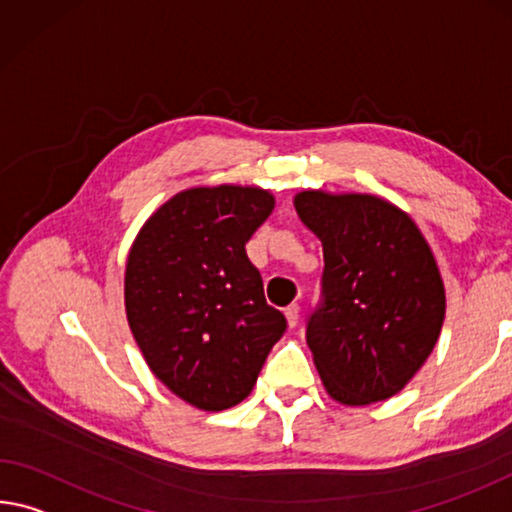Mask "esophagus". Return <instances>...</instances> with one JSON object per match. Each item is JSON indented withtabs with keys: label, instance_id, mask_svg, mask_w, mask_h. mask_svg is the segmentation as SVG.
Returning <instances> with one entry per match:
<instances>
[{
	"label": "esophagus",
	"instance_id": "obj_1",
	"mask_svg": "<svg viewBox=\"0 0 512 512\" xmlns=\"http://www.w3.org/2000/svg\"><path fill=\"white\" fill-rule=\"evenodd\" d=\"M298 314H300V307L294 303V305H289L287 310H285V316H287V323H289V328H294L296 323H298Z\"/></svg>",
	"mask_w": 512,
	"mask_h": 512
}]
</instances>
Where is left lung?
<instances>
[{
	"instance_id": "left-lung-1",
	"label": "left lung",
	"mask_w": 512,
	"mask_h": 512,
	"mask_svg": "<svg viewBox=\"0 0 512 512\" xmlns=\"http://www.w3.org/2000/svg\"><path fill=\"white\" fill-rule=\"evenodd\" d=\"M294 207L323 246V303L307 346L342 405L392 399L440 337L446 294L435 255L408 212L371 193L298 191Z\"/></svg>"
}]
</instances>
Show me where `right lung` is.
Here are the masks:
<instances>
[{
	"instance_id": "add662e5",
	"label": "right lung",
	"mask_w": 512,
	"mask_h": 512,
	"mask_svg": "<svg viewBox=\"0 0 512 512\" xmlns=\"http://www.w3.org/2000/svg\"><path fill=\"white\" fill-rule=\"evenodd\" d=\"M273 207L262 186H193L166 200L129 248V328L150 371L193 408L221 412L246 399L287 330L246 255Z\"/></svg>"
}]
</instances>
